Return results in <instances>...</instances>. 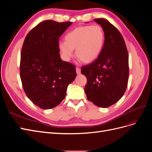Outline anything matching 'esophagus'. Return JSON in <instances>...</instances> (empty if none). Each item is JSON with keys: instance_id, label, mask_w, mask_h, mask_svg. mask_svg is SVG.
Returning <instances> with one entry per match:
<instances>
[{"instance_id": "esophagus-1", "label": "esophagus", "mask_w": 152, "mask_h": 152, "mask_svg": "<svg viewBox=\"0 0 152 152\" xmlns=\"http://www.w3.org/2000/svg\"><path fill=\"white\" fill-rule=\"evenodd\" d=\"M76 72H77V74H80V68L77 67L76 68Z\"/></svg>"}]
</instances>
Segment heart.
<instances>
[{
	"label": "heart",
	"mask_w": 152,
	"mask_h": 152,
	"mask_svg": "<svg viewBox=\"0 0 152 152\" xmlns=\"http://www.w3.org/2000/svg\"><path fill=\"white\" fill-rule=\"evenodd\" d=\"M104 42V33L102 26H80L65 36V42L60 41L58 49L62 58L70 61L75 49V56L84 63L95 61L102 52Z\"/></svg>",
	"instance_id": "b5f03b06"
}]
</instances>
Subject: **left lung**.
Listing matches in <instances>:
<instances>
[{
	"instance_id": "obj_1",
	"label": "left lung",
	"mask_w": 152,
	"mask_h": 152,
	"mask_svg": "<svg viewBox=\"0 0 152 152\" xmlns=\"http://www.w3.org/2000/svg\"><path fill=\"white\" fill-rule=\"evenodd\" d=\"M104 33L102 52L94 61L81 68L87 78V99L102 108L117 103L125 93L129 79V55L125 41L117 28L104 18L94 20Z\"/></svg>"
}]
</instances>
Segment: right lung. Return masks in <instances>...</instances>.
I'll use <instances>...</instances> for the list:
<instances>
[{"instance_id": "obj_1", "label": "right lung", "mask_w": 152, "mask_h": 152, "mask_svg": "<svg viewBox=\"0 0 152 152\" xmlns=\"http://www.w3.org/2000/svg\"><path fill=\"white\" fill-rule=\"evenodd\" d=\"M72 22L45 20L26 36L21 53L20 77L25 94L42 109L56 107L77 76L75 66L61 60L59 37Z\"/></svg>"}]
</instances>
